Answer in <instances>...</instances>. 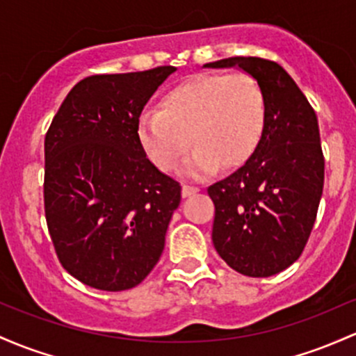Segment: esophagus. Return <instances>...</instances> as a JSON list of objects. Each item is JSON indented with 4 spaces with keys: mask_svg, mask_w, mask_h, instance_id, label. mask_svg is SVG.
Wrapping results in <instances>:
<instances>
[{
    "mask_svg": "<svg viewBox=\"0 0 356 356\" xmlns=\"http://www.w3.org/2000/svg\"><path fill=\"white\" fill-rule=\"evenodd\" d=\"M196 193H199V187H196V186H187V184L182 186V196H184V197L193 196V194H196Z\"/></svg>",
    "mask_w": 356,
    "mask_h": 356,
    "instance_id": "esophagus-1",
    "label": "esophagus"
}]
</instances>
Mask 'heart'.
I'll list each match as a JSON object with an SVG mask.
<instances>
[{"label": "heart", "instance_id": "obj_1", "mask_svg": "<svg viewBox=\"0 0 356 356\" xmlns=\"http://www.w3.org/2000/svg\"><path fill=\"white\" fill-rule=\"evenodd\" d=\"M265 128V99L247 74H197L172 88L160 109L138 118V140L147 157L162 172H172L187 154L182 172L191 177L216 165L245 163L259 147Z\"/></svg>", "mask_w": 356, "mask_h": 356}]
</instances>
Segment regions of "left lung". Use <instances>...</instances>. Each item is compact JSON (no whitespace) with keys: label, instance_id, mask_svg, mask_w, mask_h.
<instances>
[{"label":"left lung","instance_id":"1","mask_svg":"<svg viewBox=\"0 0 356 356\" xmlns=\"http://www.w3.org/2000/svg\"><path fill=\"white\" fill-rule=\"evenodd\" d=\"M240 67L265 99V128L253 155L208 187L214 202L213 243L233 270L270 277L286 270L309 240L324 186L316 113L277 62L229 57L204 67Z\"/></svg>","mask_w":356,"mask_h":356}]
</instances>
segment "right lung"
<instances>
[{
	"label": "right lung",
	"instance_id": "1",
	"mask_svg": "<svg viewBox=\"0 0 356 356\" xmlns=\"http://www.w3.org/2000/svg\"><path fill=\"white\" fill-rule=\"evenodd\" d=\"M174 70L86 77L47 131V226L62 267L86 286L127 291L162 255L181 184L147 159L138 118Z\"/></svg>",
	"mask_w": 356,
	"mask_h": 356
}]
</instances>
